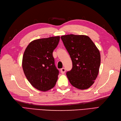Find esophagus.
I'll use <instances>...</instances> for the list:
<instances>
[{
	"label": "esophagus",
	"instance_id": "obj_1",
	"mask_svg": "<svg viewBox=\"0 0 121 121\" xmlns=\"http://www.w3.org/2000/svg\"><path fill=\"white\" fill-rule=\"evenodd\" d=\"M60 72H61V73L62 74H65V69L64 68L61 69H60Z\"/></svg>",
	"mask_w": 121,
	"mask_h": 121
}]
</instances>
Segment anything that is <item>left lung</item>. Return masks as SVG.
Returning a JSON list of instances; mask_svg holds the SVG:
<instances>
[{
    "instance_id": "obj_1",
    "label": "left lung",
    "mask_w": 121,
    "mask_h": 121,
    "mask_svg": "<svg viewBox=\"0 0 121 121\" xmlns=\"http://www.w3.org/2000/svg\"><path fill=\"white\" fill-rule=\"evenodd\" d=\"M61 39L73 63L72 69L67 72L69 82L79 89L89 88L99 73V50L86 35L69 34L61 36Z\"/></svg>"
}]
</instances>
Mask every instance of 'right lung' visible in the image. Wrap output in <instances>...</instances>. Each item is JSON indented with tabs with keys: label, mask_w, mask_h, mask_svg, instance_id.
Returning <instances> with one entry per match:
<instances>
[{
	"label": "right lung",
	"mask_w": 121,
	"mask_h": 121,
	"mask_svg": "<svg viewBox=\"0 0 121 121\" xmlns=\"http://www.w3.org/2000/svg\"><path fill=\"white\" fill-rule=\"evenodd\" d=\"M59 36L33 40L29 44L23 56L22 67L28 81L38 90L54 87L59 72L54 65L53 50L60 41Z\"/></svg>",
	"instance_id": "1"
}]
</instances>
